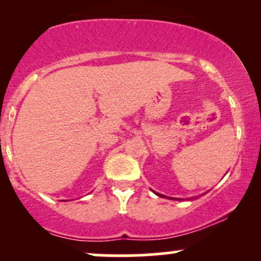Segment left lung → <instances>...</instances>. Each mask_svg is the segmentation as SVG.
<instances>
[{
	"instance_id": "obj_1",
	"label": "left lung",
	"mask_w": 261,
	"mask_h": 261,
	"mask_svg": "<svg viewBox=\"0 0 261 261\" xmlns=\"http://www.w3.org/2000/svg\"><path fill=\"white\" fill-rule=\"evenodd\" d=\"M155 195H158V196H163V197H166L164 195H161V194H158V193H154ZM168 199H173V197H168Z\"/></svg>"
}]
</instances>
